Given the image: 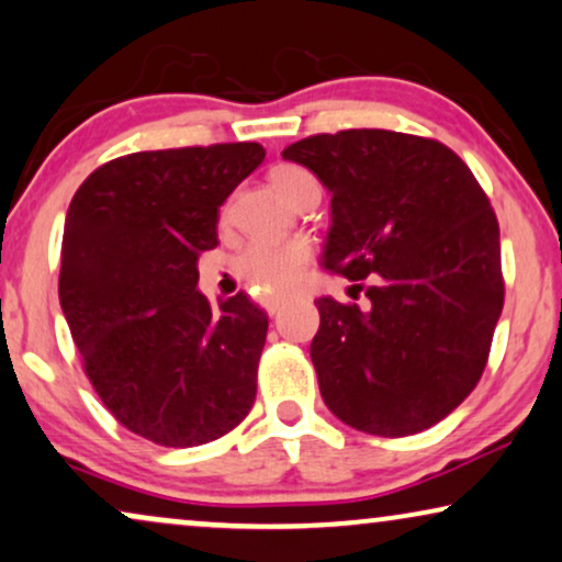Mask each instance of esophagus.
Instances as JSON below:
<instances>
[{
  "instance_id": "obj_1",
  "label": "esophagus",
  "mask_w": 562,
  "mask_h": 562,
  "mask_svg": "<svg viewBox=\"0 0 562 562\" xmlns=\"http://www.w3.org/2000/svg\"><path fill=\"white\" fill-rule=\"evenodd\" d=\"M281 304H283V299H281V296H266V299H263V306H266V312L271 314V317H273L276 312L281 310Z\"/></svg>"
}]
</instances>
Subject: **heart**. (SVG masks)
I'll use <instances>...</instances> for the list:
<instances>
[{
	"label": "heart",
	"mask_w": 562,
	"mask_h": 562,
	"mask_svg": "<svg viewBox=\"0 0 562 562\" xmlns=\"http://www.w3.org/2000/svg\"><path fill=\"white\" fill-rule=\"evenodd\" d=\"M268 181H271L273 191L286 204H291V199L304 187L317 183L310 171L294 164L273 166L271 173H268ZM310 258L312 245L302 240V237H291V240H256L240 252L237 271L256 289L273 294V291H286L294 286Z\"/></svg>",
	"instance_id": "1"
}]
</instances>
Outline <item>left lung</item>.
<instances>
[{"label": "left lung", "instance_id": "obj_1", "mask_svg": "<svg viewBox=\"0 0 562 562\" xmlns=\"http://www.w3.org/2000/svg\"><path fill=\"white\" fill-rule=\"evenodd\" d=\"M281 156L333 194L322 266L368 279L366 306L314 302L310 356L327 409L379 437L437 425L475 389L502 317L488 196L442 143L391 130L304 137Z\"/></svg>", "mask_w": 562, "mask_h": 562}]
</instances>
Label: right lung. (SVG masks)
I'll list each match as a JSON object with an SVG mask.
<instances>
[{
  "mask_svg": "<svg viewBox=\"0 0 562 562\" xmlns=\"http://www.w3.org/2000/svg\"><path fill=\"white\" fill-rule=\"evenodd\" d=\"M263 158L258 143L130 153L66 212L58 299L83 371L114 419L156 445L217 440L256 402L266 312L243 291L212 304L196 283L220 206Z\"/></svg>",
  "mask_w": 562,
  "mask_h": 562,
  "instance_id": "add662e5",
  "label": "right lung"
}]
</instances>
